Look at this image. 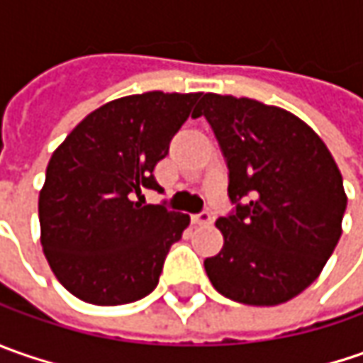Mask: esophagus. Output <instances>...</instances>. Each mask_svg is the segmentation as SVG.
Returning <instances> with one entry per match:
<instances>
[{
  "mask_svg": "<svg viewBox=\"0 0 363 363\" xmlns=\"http://www.w3.org/2000/svg\"><path fill=\"white\" fill-rule=\"evenodd\" d=\"M210 222H212L210 212H200V214H194V216H191V224H196V226H206V224H210Z\"/></svg>",
  "mask_w": 363,
  "mask_h": 363,
  "instance_id": "obj_1",
  "label": "esophagus"
}]
</instances>
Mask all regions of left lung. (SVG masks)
<instances>
[{
	"label": "left lung",
	"instance_id": "8db88e82",
	"mask_svg": "<svg viewBox=\"0 0 363 363\" xmlns=\"http://www.w3.org/2000/svg\"><path fill=\"white\" fill-rule=\"evenodd\" d=\"M194 113L214 129L236 203L216 222L222 250L203 260L210 283L244 305L291 301L321 274L342 236L347 196L337 163L281 106L206 92Z\"/></svg>",
	"mask_w": 363,
	"mask_h": 363
}]
</instances>
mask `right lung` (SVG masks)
I'll return each instance as SVG.
<instances>
[{"label":"right lung","mask_w":363,"mask_h":363,"mask_svg":"<svg viewBox=\"0 0 363 363\" xmlns=\"http://www.w3.org/2000/svg\"><path fill=\"white\" fill-rule=\"evenodd\" d=\"M202 92L129 94L99 106L52 153L38 198L40 242L54 277L91 305L143 299L160 283L188 214L141 206L153 169Z\"/></svg>","instance_id":"add662e5"}]
</instances>
